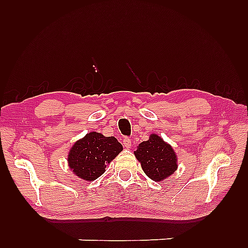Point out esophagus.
<instances>
[{
	"mask_svg": "<svg viewBox=\"0 0 248 248\" xmlns=\"http://www.w3.org/2000/svg\"><path fill=\"white\" fill-rule=\"evenodd\" d=\"M123 141H124V146L125 147V148L127 149L131 148V140L129 138H124Z\"/></svg>",
	"mask_w": 248,
	"mask_h": 248,
	"instance_id": "1",
	"label": "esophagus"
}]
</instances>
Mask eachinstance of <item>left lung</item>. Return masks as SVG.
Returning <instances> with one entry per match:
<instances>
[{"label": "left lung", "mask_w": 248, "mask_h": 248, "mask_svg": "<svg viewBox=\"0 0 248 248\" xmlns=\"http://www.w3.org/2000/svg\"><path fill=\"white\" fill-rule=\"evenodd\" d=\"M144 172L151 180L160 182L170 177L178 168V157L172 147L161 136L152 133L134 151Z\"/></svg>", "instance_id": "8db88e82"}]
</instances>
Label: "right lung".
<instances>
[{"label":"right lung","instance_id":"obj_1","mask_svg":"<svg viewBox=\"0 0 248 248\" xmlns=\"http://www.w3.org/2000/svg\"><path fill=\"white\" fill-rule=\"evenodd\" d=\"M121 151L123 145L114 136L91 132L72 145L67 161L76 176L83 180L93 181L102 175Z\"/></svg>","mask_w":248,"mask_h":248}]
</instances>
